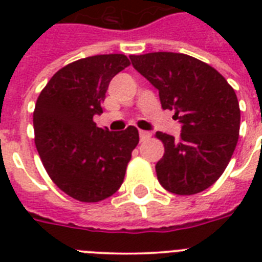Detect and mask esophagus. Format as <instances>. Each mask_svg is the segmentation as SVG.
<instances>
[{"label":"esophagus","mask_w":262,"mask_h":262,"mask_svg":"<svg viewBox=\"0 0 262 262\" xmlns=\"http://www.w3.org/2000/svg\"><path fill=\"white\" fill-rule=\"evenodd\" d=\"M139 135H140V140H141V141H145V140L151 139L152 133H149V132H145V130H140Z\"/></svg>","instance_id":"obj_1"}]
</instances>
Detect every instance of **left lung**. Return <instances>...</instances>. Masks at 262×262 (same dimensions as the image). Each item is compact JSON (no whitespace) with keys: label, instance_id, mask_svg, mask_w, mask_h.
<instances>
[{"label":"left lung","instance_id":"left-lung-1","mask_svg":"<svg viewBox=\"0 0 262 262\" xmlns=\"http://www.w3.org/2000/svg\"><path fill=\"white\" fill-rule=\"evenodd\" d=\"M139 73L159 91L163 110H174L182 123L178 139L156 132L164 145L156 163L160 185L174 194L205 190L231 160L241 126L235 91L211 65L181 53L130 55Z\"/></svg>","mask_w":262,"mask_h":262}]
</instances>
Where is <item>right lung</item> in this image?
Segmentation results:
<instances>
[{
    "mask_svg": "<svg viewBox=\"0 0 262 262\" xmlns=\"http://www.w3.org/2000/svg\"><path fill=\"white\" fill-rule=\"evenodd\" d=\"M129 65L125 54L77 59L49 80L35 104V145L43 167L81 203H98L118 190L139 144L135 126L108 132L94 122L111 79Z\"/></svg>",
    "mask_w": 262,
    "mask_h": 262,
    "instance_id": "obj_1",
    "label": "right lung"
}]
</instances>
